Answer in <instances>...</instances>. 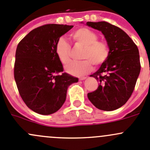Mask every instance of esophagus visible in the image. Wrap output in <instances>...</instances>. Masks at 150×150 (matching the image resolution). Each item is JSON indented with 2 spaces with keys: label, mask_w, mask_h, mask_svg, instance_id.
I'll list each match as a JSON object with an SVG mask.
<instances>
[{
  "label": "esophagus",
  "mask_w": 150,
  "mask_h": 150,
  "mask_svg": "<svg viewBox=\"0 0 150 150\" xmlns=\"http://www.w3.org/2000/svg\"><path fill=\"white\" fill-rule=\"evenodd\" d=\"M86 79V77H81V78H79L80 81H84V80Z\"/></svg>",
  "instance_id": "esophagus-1"
}]
</instances>
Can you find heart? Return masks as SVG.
<instances>
[{"label": "heart", "instance_id": "b5f03b06", "mask_svg": "<svg viewBox=\"0 0 150 150\" xmlns=\"http://www.w3.org/2000/svg\"><path fill=\"white\" fill-rule=\"evenodd\" d=\"M71 38L77 45L83 46L81 54L82 61L72 62L66 66L67 73L75 76H82L92 70V64L100 66L109 57V48L103 41L98 40V36L93 30L81 28L70 34ZM55 53L59 61L66 64L70 60V47L63 38L59 39L55 45Z\"/></svg>", "mask_w": 150, "mask_h": 150}]
</instances>
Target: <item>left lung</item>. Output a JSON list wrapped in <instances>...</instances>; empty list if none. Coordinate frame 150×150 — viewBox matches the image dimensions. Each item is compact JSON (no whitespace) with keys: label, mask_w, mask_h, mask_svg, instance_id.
<instances>
[{"label":"left lung","mask_w":150,"mask_h":150,"mask_svg":"<svg viewBox=\"0 0 150 150\" xmlns=\"http://www.w3.org/2000/svg\"><path fill=\"white\" fill-rule=\"evenodd\" d=\"M86 25L102 32L109 48L108 58L90 75L99 83L96 91L88 93V98L99 110H117L131 97L139 75V49L131 38L115 25L106 22H87Z\"/></svg>","instance_id":"8db88e82"}]
</instances>
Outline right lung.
<instances>
[{
	"instance_id": "obj_1",
	"label": "right lung",
	"mask_w": 150,
	"mask_h": 150,
	"mask_svg": "<svg viewBox=\"0 0 150 150\" xmlns=\"http://www.w3.org/2000/svg\"><path fill=\"white\" fill-rule=\"evenodd\" d=\"M72 25L49 24L28 33L18 44L14 79L22 100L30 110L47 115L58 111L66 100L68 87L78 78L63 72L55 53L59 38Z\"/></svg>"
}]
</instances>
